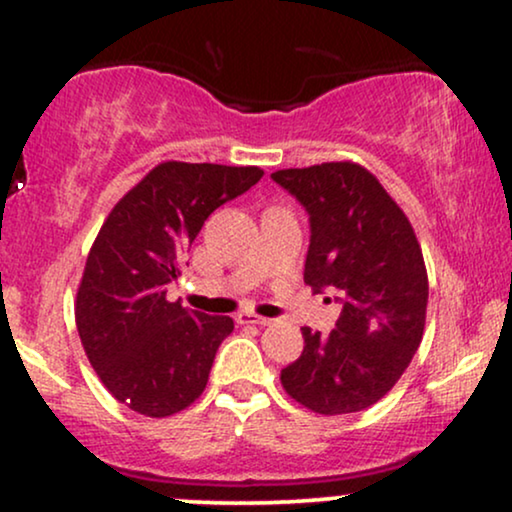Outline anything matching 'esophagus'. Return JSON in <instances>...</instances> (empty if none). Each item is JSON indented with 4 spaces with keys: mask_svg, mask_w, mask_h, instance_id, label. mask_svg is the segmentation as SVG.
I'll list each match as a JSON object with an SVG mask.
<instances>
[{
    "mask_svg": "<svg viewBox=\"0 0 512 512\" xmlns=\"http://www.w3.org/2000/svg\"><path fill=\"white\" fill-rule=\"evenodd\" d=\"M238 325H260V327H267L272 325V320L269 317H262V315H252V313H240L238 317Z\"/></svg>",
    "mask_w": 512,
    "mask_h": 512,
    "instance_id": "34e87169",
    "label": "esophagus"
}]
</instances>
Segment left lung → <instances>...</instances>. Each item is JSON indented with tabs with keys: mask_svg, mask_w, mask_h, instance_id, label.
<instances>
[{
	"mask_svg": "<svg viewBox=\"0 0 512 512\" xmlns=\"http://www.w3.org/2000/svg\"><path fill=\"white\" fill-rule=\"evenodd\" d=\"M310 214L305 284L334 291L337 330L303 327V354L281 370L286 395L315 414H354L395 387L426 327L419 240L380 180L354 161L272 173Z\"/></svg>",
	"mask_w": 512,
	"mask_h": 512,
	"instance_id": "obj_1",
	"label": "left lung"
}]
</instances>
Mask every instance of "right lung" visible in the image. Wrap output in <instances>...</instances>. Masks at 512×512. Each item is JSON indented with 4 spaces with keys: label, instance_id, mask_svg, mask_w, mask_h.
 <instances>
[{
    "label": "right lung",
    "instance_id": "add662e5",
    "mask_svg": "<svg viewBox=\"0 0 512 512\" xmlns=\"http://www.w3.org/2000/svg\"><path fill=\"white\" fill-rule=\"evenodd\" d=\"M264 175L257 166L163 161L115 204L86 257L76 330L101 383L137 414L163 419L207 387L226 315L168 301L182 255L204 221Z\"/></svg>",
    "mask_w": 512,
    "mask_h": 512
}]
</instances>
